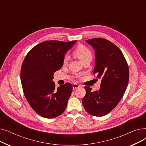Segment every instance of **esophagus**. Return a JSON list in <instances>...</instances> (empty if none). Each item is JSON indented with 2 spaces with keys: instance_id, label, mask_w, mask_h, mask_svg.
Listing matches in <instances>:
<instances>
[{
  "instance_id": "esophagus-1",
  "label": "esophagus",
  "mask_w": 146,
  "mask_h": 146,
  "mask_svg": "<svg viewBox=\"0 0 146 146\" xmlns=\"http://www.w3.org/2000/svg\"><path fill=\"white\" fill-rule=\"evenodd\" d=\"M80 86L79 85H78L77 83H74L73 85V90H75V89H76L79 88Z\"/></svg>"
}]
</instances>
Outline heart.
I'll return each instance as SVG.
<instances>
[{
  "label": "heart",
  "instance_id": "heart-1",
  "mask_svg": "<svg viewBox=\"0 0 146 146\" xmlns=\"http://www.w3.org/2000/svg\"><path fill=\"white\" fill-rule=\"evenodd\" d=\"M74 55L77 57L82 62L83 61L86 60L89 57H92V53L90 50L86 46L80 44L77 46V47L74 50ZM69 56L67 54L64 56L63 58V62L64 64H66L68 60Z\"/></svg>",
  "mask_w": 146,
  "mask_h": 146
}]
</instances>
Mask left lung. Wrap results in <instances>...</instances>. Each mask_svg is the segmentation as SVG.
I'll return each instance as SVG.
<instances>
[{"label": "left lung", "instance_id": "obj_1", "mask_svg": "<svg viewBox=\"0 0 146 146\" xmlns=\"http://www.w3.org/2000/svg\"><path fill=\"white\" fill-rule=\"evenodd\" d=\"M95 50L94 74L101 79L100 89L92 91L85 86L82 104L94 116L102 117L110 112L121 101L128 86L129 69L119 48L112 42L101 38L86 40Z\"/></svg>", "mask_w": 146, "mask_h": 146}]
</instances>
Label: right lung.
<instances>
[{
	"label": "right lung",
	"instance_id": "add662e5",
	"mask_svg": "<svg viewBox=\"0 0 146 146\" xmlns=\"http://www.w3.org/2000/svg\"><path fill=\"white\" fill-rule=\"evenodd\" d=\"M77 41H46L27 54L21 66L24 95L34 111L46 118L57 117L65 111L73 87L66 83L56 88L54 72L63 66V58Z\"/></svg>",
	"mask_w": 146,
	"mask_h": 146
}]
</instances>
